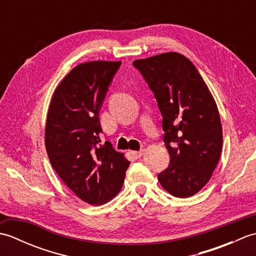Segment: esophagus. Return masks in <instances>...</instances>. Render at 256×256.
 Listing matches in <instances>:
<instances>
[{"label":"esophagus","instance_id":"esophagus-1","mask_svg":"<svg viewBox=\"0 0 256 256\" xmlns=\"http://www.w3.org/2000/svg\"><path fill=\"white\" fill-rule=\"evenodd\" d=\"M132 155L135 158H140L144 155V150H138V152H132Z\"/></svg>","mask_w":256,"mask_h":256}]
</instances>
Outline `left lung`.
I'll list each match as a JSON object with an SVG mask.
<instances>
[{
	"instance_id": "left-lung-1",
	"label": "left lung",
	"mask_w": 256,
	"mask_h": 256,
	"mask_svg": "<svg viewBox=\"0 0 256 256\" xmlns=\"http://www.w3.org/2000/svg\"><path fill=\"white\" fill-rule=\"evenodd\" d=\"M154 92L162 116L170 165L162 187L178 198L200 192L210 180L222 150L218 108L198 70L178 52L133 62Z\"/></svg>"
}]
</instances>
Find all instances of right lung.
<instances>
[{"label":"right lung","mask_w":256,"mask_h":256,"mask_svg":"<svg viewBox=\"0 0 256 256\" xmlns=\"http://www.w3.org/2000/svg\"><path fill=\"white\" fill-rule=\"evenodd\" d=\"M121 62H90L74 67L54 92L45 145L54 170L89 204H106L121 190L130 162L101 144L99 112Z\"/></svg>","instance_id":"add662e5"}]
</instances>
